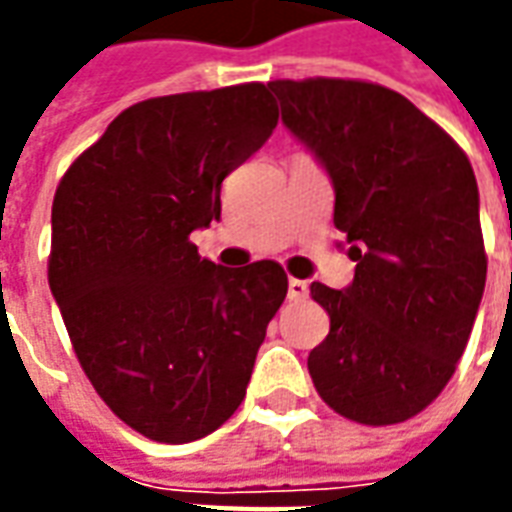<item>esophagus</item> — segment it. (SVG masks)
Masks as SVG:
<instances>
[{
    "instance_id": "obj_1",
    "label": "esophagus",
    "mask_w": 512,
    "mask_h": 512,
    "mask_svg": "<svg viewBox=\"0 0 512 512\" xmlns=\"http://www.w3.org/2000/svg\"><path fill=\"white\" fill-rule=\"evenodd\" d=\"M310 293V285L304 279H290L288 282V299L290 301H304Z\"/></svg>"
}]
</instances>
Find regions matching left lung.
Returning a JSON list of instances; mask_svg holds the SVG:
<instances>
[{"mask_svg": "<svg viewBox=\"0 0 512 512\" xmlns=\"http://www.w3.org/2000/svg\"><path fill=\"white\" fill-rule=\"evenodd\" d=\"M282 123L334 183L354 282L310 296L329 334L307 367L323 403L359 425L428 408L458 367L483 299L480 194L472 164L439 123L389 87L277 79Z\"/></svg>", "mask_w": 512, "mask_h": 512, "instance_id": "left-lung-1", "label": "left lung"}]
</instances>
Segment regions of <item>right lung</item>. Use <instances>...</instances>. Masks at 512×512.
Instances as JSON below:
<instances>
[{"instance_id":"right-lung-1","label":"right lung","mask_w":512,"mask_h":512,"mask_svg":"<svg viewBox=\"0 0 512 512\" xmlns=\"http://www.w3.org/2000/svg\"><path fill=\"white\" fill-rule=\"evenodd\" d=\"M277 120L263 82L147 98L57 186L49 288L84 376L147 439L197 441L233 417L285 301L279 263L222 268L189 241Z\"/></svg>"}]
</instances>
